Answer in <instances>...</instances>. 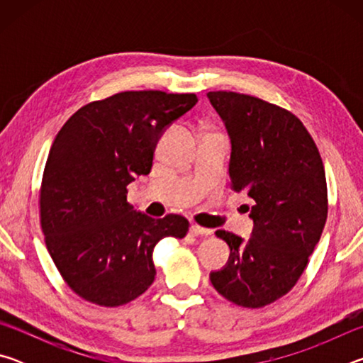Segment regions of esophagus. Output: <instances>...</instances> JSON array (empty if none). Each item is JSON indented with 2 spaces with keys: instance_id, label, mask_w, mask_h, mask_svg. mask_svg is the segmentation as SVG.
<instances>
[{
  "instance_id": "obj_1",
  "label": "esophagus",
  "mask_w": 363,
  "mask_h": 363,
  "mask_svg": "<svg viewBox=\"0 0 363 363\" xmlns=\"http://www.w3.org/2000/svg\"><path fill=\"white\" fill-rule=\"evenodd\" d=\"M190 233H194V235H210L211 230L210 229H205V227H200L196 224L190 225Z\"/></svg>"
}]
</instances>
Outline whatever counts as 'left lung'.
Returning <instances> with one entry per match:
<instances>
[{"label":"left lung","instance_id":"8db88e82","mask_svg":"<svg viewBox=\"0 0 363 363\" xmlns=\"http://www.w3.org/2000/svg\"><path fill=\"white\" fill-rule=\"evenodd\" d=\"M206 96L230 139L232 189L255 200L250 238L216 232L230 255L210 280L232 303L262 307L291 290L320 240L328 213L323 163L288 110L230 91Z\"/></svg>","mask_w":363,"mask_h":363}]
</instances>
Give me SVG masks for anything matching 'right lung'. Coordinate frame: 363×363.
<instances>
[{
    "label": "right lung",
    "instance_id": "right-lung-1",
    "mask_svg": "<svg viewBox=\"0 0 363 363\" xmlns=\"http://www.w3.org/2000/svg\"><path fill=\"white\" fill-rule=\"evenodd\" d=\"M196 102L195 94L126 91L82 107L57 133L41 182V229L78 296L106 307L130 303L155 279V245L186 237V218L136 211L126 187L150 173L158 139Z\"/></svg>",
    "mask_w": 363,
    "mask_h": 363
}]
</instances>
